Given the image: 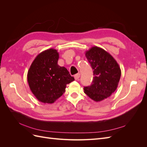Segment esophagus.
I'll return each mask as SVG.
<instances>
[{"instance_id":"1","label":"esophagus","mask_w":147,"mask_h":147,"mask_svg":"<svg viewBox=\"0 0 147 147\" xmlns=\"http://www.w3.org/2000/svg\"><path fill=\"white\" fill-rule=\"evenodd\" d=\"M80 74H75V75H74V78H75V79L76 80H78L79 79V78H80Z\"/></svg>"}]
</instances>
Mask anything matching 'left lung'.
Wrapping results in <instances>:
<instances>
[{
  "label": "left lung",
  "mask_w": 147,
  "mask_h": 147,
  "mask_svg": "<svg viewBox=\"0 0 147 147\" xmlns=\"http://www.w3.org/2000/svg\"><path fill=\"white\" fill-rule=\"evenodd\" d=\"M85 56L93 70L90 86L84 88L85 94L96 102L108 98L117 90L121 77V69L109 53L98 47H92Z\"/></svg>",
  "instance_id": "left-lung-1"
}]
</instances>
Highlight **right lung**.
<instances>
[{"label":"right lung","mask_w":147,"mask_h":147,"mask_svg":"<svg viewBox=\"0 0 147 147\" xmlns=\"http://www.w3.org/2000/svg\"><path fill=\"white\" fill-rule=\"evenodd\" d=\"M59 53L50 48L38 54L31 64L27 78L30 91L41 102L53 104L75 80L64 67L57 64Z\"/></svg>","instance_id":"1"}]
</instances>
